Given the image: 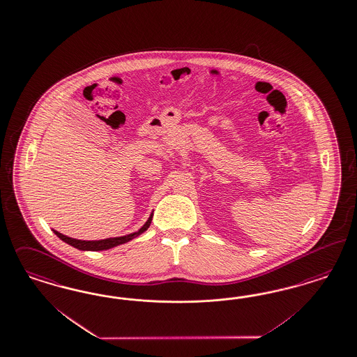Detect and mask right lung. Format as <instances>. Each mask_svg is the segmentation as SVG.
Listing matches in <instances>:
<instances>
[{"mask_svg":"<svg viewBox=\"0 0 357 357\" xmlns=\"http://www.w3.org/2000/svg\"><path fill=\"white\" fill-rule=\"evenodd\" d=\"M152 217H153V213H151V215H149V218L146 220V224L143 225L137 231L131 233V234H127V236H123V237L106 238V239H99V241H82V239L67 237V236L59 233V231H56V230H53V231L55 233L56 237L61 238L63 242H66L70 246H73V248H75V249H78V250H108V249H112V248H115V246L123 245V243L131 241L133 238L139 237L140 234H143L146 229L149 227L151 222H152Z\"/></svg>","mask_w":357,"mask_h":357,"instance_id":"1","label":"right lung"}]
</instances>
